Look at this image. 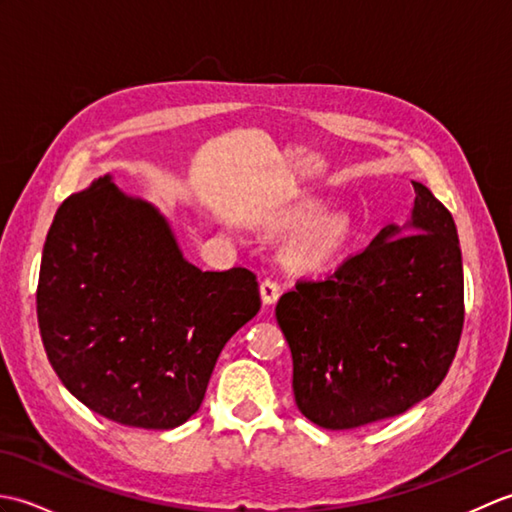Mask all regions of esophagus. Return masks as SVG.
I'll list each match as a JSON object with an SVG mask.
<instances>
[{
    "label": "esophagus",
    "instance_id": "1",
    "mask_svg": "<svg viewBox=\"0 0 512 512\" xmlns=\"http://www.w3.org/2000/svg\"><path fill=\"white\" fill-rule=\"evenodd\" d=\"M259 292H262L264 306H273V303H277V299H279V295H281V288L277 286V281L264 279L262 286H259Z\"/></svg>",
    "mask_w": 512,
    "mask_h": 512
}]
</instances>
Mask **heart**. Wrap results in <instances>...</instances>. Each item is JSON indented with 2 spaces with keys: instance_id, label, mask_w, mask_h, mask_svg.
I'll use <instances>...</instances> for the list:
<instances>
[{
  "instance_id": "b5f03b06",
  "label": "heart",
  "mask_w": 512,
  "mask_h": 512,
  "mask_svg": "<svg viewBox=\"0 0 512 512\" xmlns=\"http://www.w3.org/2000/svg\"><path fill=\"white\" fill-rule=\"evenodd\" d=\"M314 204H295L279 215L281 226H297L286 242L290 266L306 273H323L339 262L352 239V224L345 213L325 211L312 215Z\"/></svg>"
}]
</instances>
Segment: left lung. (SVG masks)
<instances>
[{
  "mask_svg": "<svg viewBox=\"0 0 512 512\" xmlns=\"http://www.w3.org/2000/svg\"><path fill=\"white\" fill-rule=\"evenodd\" d=\"M407 224H387L363 253L277 303L299 411L323 429L394 418L431 396L458 352L462 250L453 215L411 182Z\"/></svg>",
  "mask_w": 512,
  "mask_h": 512,
  "instance_id": "obj_1",
  "label": "left lung"
}]
</instances>
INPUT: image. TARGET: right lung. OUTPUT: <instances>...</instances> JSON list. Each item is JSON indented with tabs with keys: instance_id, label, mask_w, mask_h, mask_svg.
I'll list each match as a JSON object with an SVG mask.
<instances>
[{
	"instance_id": "right-lung-1",
	"label": "right lung",
	"mask_w": 512,
	"mask_h": 512,
	"mask_svg": "<svg viewBox=\"0 0 512 512\" xmlns=\"http://www.w3.org/2000/svg\"><path fill=\"white\" fill-rule=\"evenodd\" d=\"M259 306L250 270L191 264L167 217L110 173L59 206L43 244L48 361L76 400L127 427L187 422L226 341Z\"/></svg>"
}]
</instances>
